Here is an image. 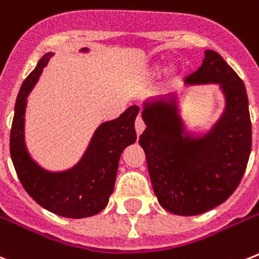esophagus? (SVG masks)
Here are the masks:
<instances>
[{"mask_svg":"<svg viewBox=\"0 0 259 259\" xmlns=\"http://www.w3.org/2000/svg\"><path fill=\"white\" fill-rule=\"evenodd\" d=\"M144 130H145V123H144L143 118H141V116H137V119H136V132H137V134L140 136Z\"/></svg>","mask_w":259,"mask_h":259,"instance_id":"34e87169","label":"esophagus"}]
</instances>
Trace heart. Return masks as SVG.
I'll use <instances>...</instances> for the list:
<instances>
[{"label": "heart", "instance_id": "1", "mask_svg": "<svg viewBox=\"0 0 259 259\" xmlns=\"http://www.w3.org/2000/svg\"><path fill=\"white\" fill-rule=\"evenodd\" d=\"M153 72H155V73L161 72V66H160V65H155V66H153Z\"/></svg>", "mask_w": 259, "mask_h": 259}]
</instances>
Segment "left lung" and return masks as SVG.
Segmentation results:
<instances>
[{
	"instance_id": "left-lung-1",
	"label": "left lung",
	"mask_w": 259,
	"mask_h": 259,
	"mask_svg": "<svg viewBox=\"0 0 259 259\" xmlns=\"http://www.w3.org/2000/svg\"><path fill=\"white\" fill-rule=\"evenodd\" d=\"M186 85L219 84L226 107L205 133L187 130L175 94L144 102L147 129L140 136L159 204L179 216H195L226 202L239 186L251 152L247 92L235 70L213 50H205Z\"/></svg>"
}]
</instances>
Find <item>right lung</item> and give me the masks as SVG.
I'll return each mask as SVG.
<instances>
[{"label": "right lung", "instance_id": "right-lung-1", "mask_svg": "<svg viewBox=\"0 0 259 259\" xmlns=\"http://www.w3.org/2000/svg\"><path fill=\"white\" fill-rule=\"evenodd\" d=\"M87 53L88 49H81ZM53 57L46 53L20 88L11 129V157L20 182L33 200L47 210L82 219L102 212L114 191L119 157L126 147L136 143L134 121L140 107L130 106L123 114L100 123L80 160L65 171H47L29 155L24 138L27 98Z\"/></svg>", "mask_w": 259, "mask_h": 259}]
</instances>
